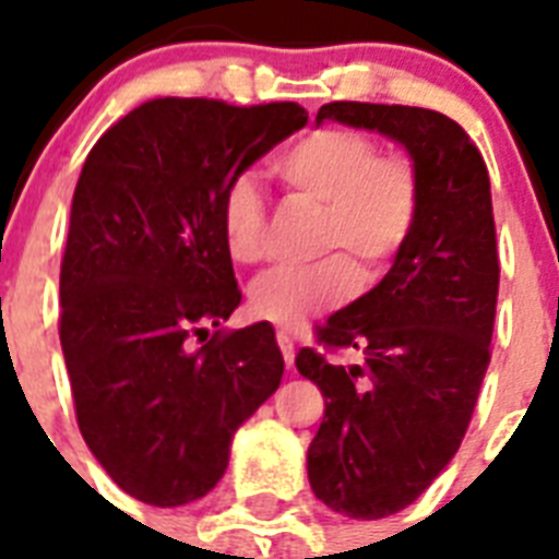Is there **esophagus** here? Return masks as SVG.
I'll return each instance as SVG.
<instances>
[{
    "mask_svg": "<svg viewBox=\"0 0 559 559\" xmlns=\"http://www.w3.org/2000/svg\"><path fill=\"white\" fill-rule=\"evenodd\" d=\"M278 348L281 354H284V362H287V368L296 362V342H293V336L284 331H278Z\"/></svg>",
    "mask_w": 559,
    "mask_h": 559,
    "instance_id": "1",
    "label": "esophagus"
}]
</instances>
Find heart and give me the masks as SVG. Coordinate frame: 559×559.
<instances>
[{
  "instance_id": "1",
  "label": "heart",
  "mask_w": 559,
  "mask_h": 559,
  "mask_svg": "<svg viewBox=\"0 0 559 559\" xmlns=\"http://www.w3.org/2000/svg\"><path fill=\"white\" fill-rule=\"evenodd\" d=\"M272 174L296 200L322 205L319 252L328 261L307 270H270L249 289V307L263 322L298 328L345 305L362 278H380L420 217V179L400 156H380L362 133L322 127L275 156ZM219 231L231 261L254 263L263 254L266 211L249 177H237L219 197Z\"/></svg>"
}]
</instances>
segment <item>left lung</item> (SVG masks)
Listing matches in <instances>:
<instances>
[{"label": "left lung", "mask_w": 559, "mask_h": 559, "mask_svg": "<svg viewBox=\"0 0 559 559\" xmlns=\"http://www.w3.org/2000/svg\"><path fill=\"white\" fill-rule=\"evenodd\" d=\"M371 130L408 153L420 217L385 278L319 328L296 368L319 385L324 420L307 450L316 499L354 520L403 511L459 452L490 362L499 254L490 177L452 118L420 107L333 100L316 124Z\"/></svg>", "instance_id": "obj_1"}]
</instances>
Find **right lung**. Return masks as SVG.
Returning a JSON list of instances; mask_svg holds the SVG:
<instances>
[{"instance_id": "obj_1", "label": "right lung", "mask_w": 559, "mask_h": 559, "mask_svg": "<svg viewBox=\"0 0 559 559\" xmlns=\"http://www.w3.org/2000/svg\"><path fill=\"white\" fill-rule=\"evenodd\" d=\"M305 124L307 109L289 100L156 98L83 162L60 266V348L83 441L139 502L179 508L209 493L240 424L278 389L270 322L204 340L240 305L219 197Z\"/></svg>"}]
</instances>
